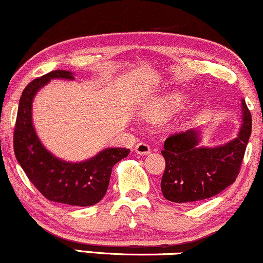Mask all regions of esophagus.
I'll return each instance as SVG.
<instances>
[{
  "label": "esophagus",
  "instance_id": "obj_1",
  "mask_svg": "<svg viewBox=\"0 0 263 263\" xmlns=\"http://www.w3.org/2000/svg\"><path fill=\"white\" fill-rule=\"evenodd\" d=\"M135 152L138 155H148L150 154V146L145 142H139V144L135 146Z\"/></svg>",
  "mask_w": 263,
  "mask_h": 263
}]
</instances>
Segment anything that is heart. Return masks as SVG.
<instances>
[{
    "mask_svg": "<svg viewBox=\"0 0 263 263\" xmlns=\"http://www.w3.org/2000/svg\"><path fill=\"white\" fill-rule=\"evenodd\" d=\"M186 105L185 97L179 95V93H173V95L162 97L154 105H151L145 112L146 117L154 121H163V119L170 118V117L177 115Z\"/></svg>",
    "mask_w": 263,
    "mask_h": 263,
    "instance_id": "b5f03b06",
    "label": "heart"
}]
</instances>
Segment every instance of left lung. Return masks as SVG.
Returning a JSON list of instances; mask_svg holds the SVG:
<instances>
[{
    "label": "left lung",
    "instance_id": "obj_1",
    "mask_svg": "<svg viewBox=\"0 0 263 263\" xmlns=\"http://www.w3.org/2000/svg\"><path fill=\"white\" fill-rule=\"evenodd\" d=\"M251 128V113L241 100V125L233 140L202 146L200 126L167 138L161 151L166 160L161 180L163 196L177 203L197 202L232 185L239 174Z\"/></svg>",
    "mask_w": 263,
    "mask_h": 263
}]
</instances>
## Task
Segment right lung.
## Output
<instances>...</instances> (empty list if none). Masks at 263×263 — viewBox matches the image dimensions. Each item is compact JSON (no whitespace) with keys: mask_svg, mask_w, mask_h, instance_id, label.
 <instances>
[{"mask_svg":"<svg viewBox=\"0 0 263 263\" xmlns=\"http://www.w3.org/2000/svg\"><path fill=\"white\" fill-rule=\"evenodd\" d=\"M52 79L74 80L69 70H53L32 80L19 100L14 154L27 177L46 199L70 206H92L105 196L112 168L129 155L124 147H107L89 160L69 162L51 154L32 123V101Z\"/></svg>","mask_w":263,"mask_h":263,"instance_id":"add662e5","label":"right lung"}]
</instances>
